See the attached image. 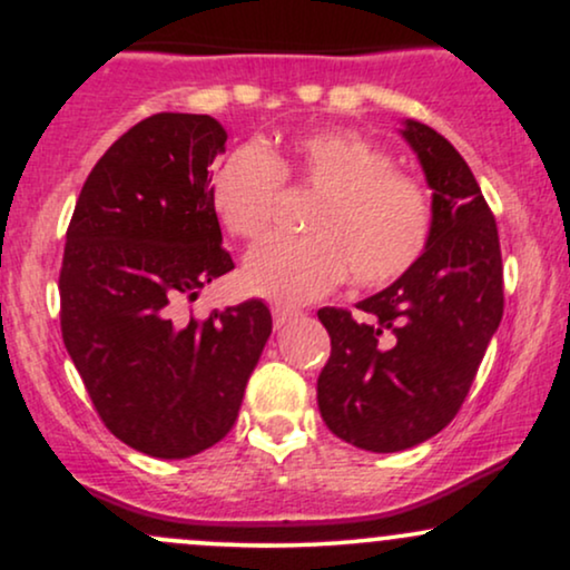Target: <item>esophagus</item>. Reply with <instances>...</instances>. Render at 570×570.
Wrapping results in <instances>:
<instances>
[{
  "label": "esophagus",
  "mask_w": 570,
  "mask_h": 570,
  "mask_svg": "<svg viewBox=\"0 0 570 570\" xmlns=\"http://www.w3.org/2000/svg\"><path fill=\"white\" fill-rule=\"evenodd\" d=\"M294 316H297V311H289V307H281V305L273 307V324H276V330H281L284 324H289Z\"/></svg>",
  "instance_id": "esophagus-1"
}]
</instances>
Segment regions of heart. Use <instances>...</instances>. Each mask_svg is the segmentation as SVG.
<instances>
[{
	"mask_svg": "<svg viewBox=\"0 0 570 570\" xmlns=\"http://www.w3.org/2000/svg\"><path fill=\"white\" fill-rule=\"evenodd\" d=\"M281 181L316 189L303 238H267L252 248L240 284L254 297L303 305L348 276L381 286L421 257L431 230L426 189L353 130H307L284 149H233L208 181L214 217L233 238L254 240L271 225Z\"/></svg>",
	"mask_w": 570,
	"mask_h": 570,
	"instance_id": "heart-1",
	"label": "heart"
}]
</instances>
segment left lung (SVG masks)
I'll list each match as a JSON object with an SVG mask.
<instances>
[{"instance_id":"obj_1","label":"left lung","mask_w":570,"mask_h":570,"mask_svg":"<svg viewBox=\"0 0 570 570\" xmlns=\"http://www.w3.org/2000/svg\"><path fill=\"white\" fill-rule=\"evenodd\" d=\"M399 134L431 189L426 248L356 303L358 322L318 311L332 340L318 410L332 434L370 453L415 448L453 421L503 313L499 230L472 168L423 122L402 120Z\"/></svg>"}]
</instances>
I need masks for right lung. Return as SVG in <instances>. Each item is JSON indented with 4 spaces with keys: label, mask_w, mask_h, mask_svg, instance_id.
Returning <instances> with one entry per match:
<instances>
[{
    "label": "right lung",
    "mask_w": 570,
    "mask_h": 570,
    "mask_svg": "<svg viewBox=\"0 0 570 570\" xmlns=\"http://www.w3.org/2000/svg\"><path fill=\"white\" fill-rule=\"evenodd\" d=\"M225 141L212 115L136 122L85 179L58 278L63 345L104 426L166 461L233 429L273 330L263 299L176 318L233 271L208 200Z\"/></svg>",
    "instance_id": "right-lung-1"
}]
</instances>
